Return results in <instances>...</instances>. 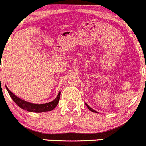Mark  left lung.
Here are the masks:
<instances>
[{
  "instance_id": "obj_1",
  "label": "left lung",
  "mask_w": 146,
  "mask_h": 146,
  "mask_svg": "<svg viewBox=\"0 0 146 146\" xmlns=\"http://www.w3.org/2000/svg\"><path fill=\"white\" fill-rule=\"evenodd\" d=\"M86 106H87V108H88V109H89V110L91 111H92V112H95V113H97V111H94V109H92V108H91V107H89V106H88V105L86 104Z\"/></svg>"
}]
</instances>
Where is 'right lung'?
<instances>
[{"label":"right lung","mask_w":146,"mask_h":146,"mask_svg":"<svg viewBox=\"0 0 146 146\" xmlns=\"http://www.w3.org/2000/svg\"><path fill=\"white\" fill-rule=\"evenodd\" d=\"M5 87H6L10 96L12 98L13 100L14 101V102H15L19 107H21V109L30 112L41 113V112L50 111H52L57 106V104L59 103V101H60V92L58 94V95H57V96L56 97V99H54V100H53L52 102H49V103L43 104H35L30 103V102H25V101L20 99L18 96H15L14 94H13L12 92L8 89L7 86H5Z\"/></svg>","instance_id":"obj_1"}]
</instances>
